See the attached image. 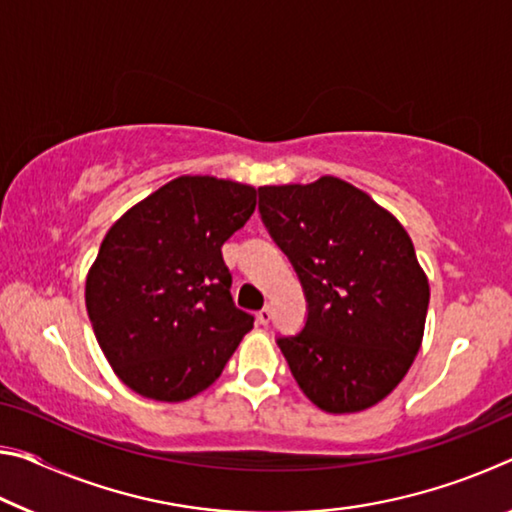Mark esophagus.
<instances>
[{
    "label": "esophagus",
    "mask_w": 512,
    "mask_h": 512,
    "mask_svg": "<svg viewBox=\"0 0 512 512\" xmlns=\"http://www.w3.org/2000/svg\"><path fill=\"white\" fill-rule=\"evenodd\" d=\"M271 318H273L271 307H264L262 311H257V323L259 325H268V323H271Z\"/></svg>",
    "instance_id": "esophagus-1"
}]
</instances>
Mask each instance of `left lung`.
Instances as JSON below:
<instances>
[{
	"label": "left lung",
	"mask_w": 512,
	"mask_h": 512,
	"mask_svg": "<svg viewBox=\"0 0 512 512\" xmlns=\"http://www.w3.org/2000/svg\"><path fill=\"white\" fill-rule=\"evenodd\" d=\"M259 214L305 289V327L277 339L300 391L327 413L370 409L422 345L429 280L409 232L334 176L259 187Z\"/></svg>",
	"instance_id": "8db88e82"
}]
</instances>
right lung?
Returning <instances> with one entry per match:
<instances>
[{"label": "right lung", "instance_id": "obj_1", "mask_svg": "<svg viewBox=\"0 0 512 512\" xmlns=\"http://www.w3.org/2000/svg\"><path fill=\"white\" fill-rule=\"evenodd\" d=\"M255 187L180 176L112 223L85 307L115 375L155 402H185L221 377L253 316L235 307L221 246L255 212Z\"/></svg>", "mask_w": 512, "mask_h": 512}]
</instances>
